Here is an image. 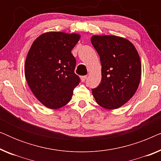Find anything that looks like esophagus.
<instances>
[{
  "label": "esophagus",
  "instance_id": "esophagus-1",
  "mask_svg": "<svg viewBox=\"0 0 161 161\" xmlns=\"http://www.w3.org/2000/svg\"><path fill=\"white\" fill-rule=\"evenodd\" d=\"M86 78H87V75L81 76V78H80L81 81H82V82H84V81L86 80Z\"/></svg>",
  "mask_w": 161,
  "mask_h": 161
}]
</instances>
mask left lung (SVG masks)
<instances>
[{
  "instance_id": "left-lung-1",
  "label": "left lung",
  "mask_w": 161,
  "mask_h": 161,
  "mask_svg": "<svg viewBox=\"0 0 161 161\" xmlns=\"http://www.w3.org/2000/svg\"><path fill=\"white\" fill-rule=\"evenodd\" d=\"M92 45L100 56L102 80L92 89L96 102L106 109L125 104L137 90L142 76L139 55L130 42L116 36H92Z\"/></svg>"
}]
</instances>
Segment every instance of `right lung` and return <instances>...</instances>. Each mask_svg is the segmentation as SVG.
Segmentation results:
<instances>
[{
    "label": "right lung",
    "mask_w": 161,
    "mask_h": 161,
    "mask_svg": "<svg viewBox=\"0 0 161 161\" xmlns=\"http://www.w3.org/2000/svg\"><path fill=\"white\" fill-rule=\"evenodd\" d=\"M80 37L77 34L45 33L35 39L28 53L25 79L37 100L50 109L67 105L80 83L71 53Z\"/></svg>",
    "instance_id": "1"
}]
</instances>
